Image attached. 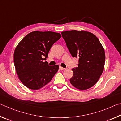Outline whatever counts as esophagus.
<instances>
[{
    "mask_svg": "<svg viewBox=\"0 0 121 121\" xmlns=\"http://www.w3.org/2000/svg\"><path fill=\"white\" fill-rule=\"evenodd\" d=\"M59 68H60V70H64V69H65V68H63V67H61V66H60V67H59Z\"/></svg>",
    "mask_w": 121,
    "mask_h": 121,
    "instance_id": "esophagus-1",
    "label": "esophagus"
}]
</instances>
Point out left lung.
Returning a JSON list of instances; mask_svg holds the SVG:
<instances>
[{"label": "left lung", "instance_id": "obj_1", "mask_svg": "<svg viewBox=\"0 0 121 121\" xmlns=\"http://www.w3.org/2000/svg\"><path fill=\"white\" fill-rule=\"evenodd\" d=\"M62 37L73 58H78V67L73 68L70 83L80 90L89 89L99 80L104 70L105 53L97 37L86 31H65Z\"/></svg>", "mask_w": 121, "mask_h": 121}]
</instances>
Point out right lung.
<instances>
[{"label": "right lung", "instance_id": "right-lung-1", "mask_svg": "<svg viewBox=\"0 0 121 121\" xmlns=\"http://www.w3.org/2000/svg\"><path fill=\"white\" fill-rule=\"evenodd\" d=\"M53 31L28 34L16 47L14 63L18 77L26 87L38 90L48 84L58 71V65H48L46 60L53 44L61 38Z\"/></svg>", "mask_w": 121, "mask_h": 121}]
</instances>
